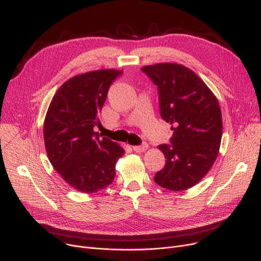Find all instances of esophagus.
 I'll return each mask as SVG.
<instances>
[{
  "label": "esophagus",
  "mask_w": 261,
  "mask_h": 261,
  "mask_svg": "<svg viewBox=\"0 0 261 261\" xmlns=\"http://www.w3.org/2000/svg\"><path fill=\"white\" fill-rule=\"evenodd\" d=\"M132 148H133V150H134L135 152H144L145 150H147L148 145L145 143V144H143L141 146H133Z\"/></svg>",
  "instance_id": "obj_1"
}]
</instances>
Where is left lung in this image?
Segmentation results:
<instances>
[{
    "label": "left lung",
    "instance_id": "8db88e82",
    "mask_svg": "<svg viewBox=\"0 0 261 261\" xmlns=\"http://www.w3.org/2000/svg\"><path fill=\"white\" fill-rule=\"evenodd\" d=\"M142 71L158 86L162 118L173 125L171 145L158 147L166 165L154 181L169 190H186L203 179L218 156L223 127L220 105L205 82L182 64L158 63Z\"/></svg>",
    "mask_w": 261,
    "mask_h": 261
}]
</instances>
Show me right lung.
I'll use <instances>...</instances> for the list:
<instances>
[{"mask_svg": "<svg viewBox=\"0 0 261 261\" xmlns=\"http://www.w3.org/2000/svg\"><path fill=\"white\" fill-rule=\"evenodd\" d=\"M122 71L99 70L76 75L58 89L44 119L48 160L62 179L86 194L112 184L117 160L125 150L93 128L112 82Z\"/></svg>", "mask_w": 261, "mask_h": 261, "instance_id": "add662e5", "label": "right lung"}]
</instances>
